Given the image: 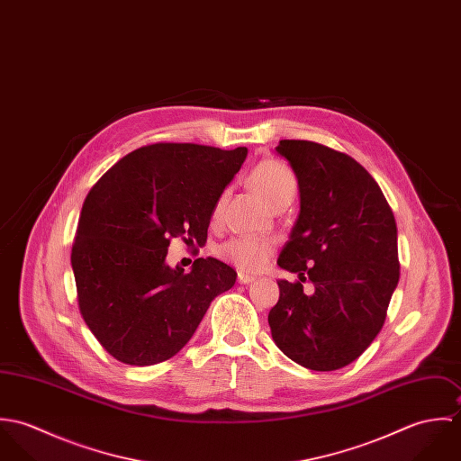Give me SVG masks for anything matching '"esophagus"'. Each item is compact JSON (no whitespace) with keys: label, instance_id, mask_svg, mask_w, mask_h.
Here are the masks:
<instances>
[{"label":"esophagus","instance_id":"1","mask_svg":"<svg viewBox=\"0 0 461 461\" xmlns=\"http://www.w3.org/2000/svg\"><path fill=\"white\" fill-rule=\"evenodd\" d=\"M258 276H254V275H249V273H245V271H240L238 273V282L240 284H250V282H254Z\"/></svg>","mask_w":461,"mask_h":461}]
</instances>
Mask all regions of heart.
Segmentation results:
<instances>
[{
  "label": "heart",
  "mask_w": 461,
  "mask_h": 461,
  "mask_svg": "<svg viewBox=\"0 0 461 461\" xmlns=\"http://www.w3.org/2000/svg\"><path fill=\"white\" fill-rule=\"evenodd\" d=\"M249 185L269 205L282 198L293 197L296 192V179L293 172L285 165L273 159L259 163L252 170V174L249 176ZM218 214L220 203L214 209V218ZM273 249L275 243L271 240L256 236H238L220 245L218 256L241 271L256 273L264 269L266 264L269 263Z\"/></svg>",
  "instance_id": "heart-1"
}]
</instances>
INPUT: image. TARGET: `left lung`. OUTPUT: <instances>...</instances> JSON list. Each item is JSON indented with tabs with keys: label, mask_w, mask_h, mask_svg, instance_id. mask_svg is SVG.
Instances as JSON below:
<instances>
[{
	"label": "left lung",
	"mask_w": 461,
	"mask_h": 461,
	"mask_svg": "<svg viewBox=\"0 0 461 461\" xmlns=\"http://www.w3.org/2000/svg\"><path fill=\"white\" fill-rule=\"evenodd\" d=\"M275 150L296 176L300 212L278 266L309 277L278 280L267 314L280 351L312 371L357 360L385 323L399 282L394 214L376 181L348 154L307 140H280Z\"/></svg>",
	"instance_id": "1"
}]
</instances>
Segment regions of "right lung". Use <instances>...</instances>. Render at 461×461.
<instances>
[{
	"label": "right lung",
	"mask_w": 461,
	"mask_h": 461,
	"mask_svg": "<svg viewBox=\"0 0 461 461\" xmlns=\"http://www.w3.org/2000/svg\"><path fill=\"white\" fill-rule=\"evenodd\" d=\"M247 147L154 143L112 167L85 198L70 264L79 311L101 346L130 366L172 358L211 302L236 284L214 258L167 264L172 238L203 245Z\"/></svg>",
	"instance_id": "1"
}]
</instances>
